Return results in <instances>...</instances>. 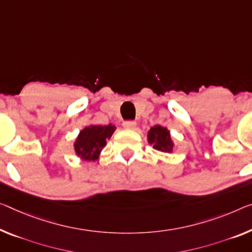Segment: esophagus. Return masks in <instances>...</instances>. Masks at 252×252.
I'll list each match as a JSON object with an SVG mask.
<instances>
[{
	"label": "esophagus",
	"instance_id": "esophagus-1",
	"mask_svg": "<svg viewBox=\"0 0 252 252\" xmlns=\"http://www.w3.org/2000/svg\"><path fill=\"white\" fill-rule=\"evenodd\" d=\"M124 128L125 129H135L136 128V123L135 122H125L123 124Z\"/></svg>",
	"mask_w": 252,
	"mask_h": 252
}]
</instances>
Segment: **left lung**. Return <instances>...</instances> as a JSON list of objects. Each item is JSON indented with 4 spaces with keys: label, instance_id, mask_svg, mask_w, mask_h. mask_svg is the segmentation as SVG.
Returning <instances> with one entry per match:
<instances>
[{
    "label": "left lung",
    "instance_id": "obj_1",
    "mask_svg": "<svg viewBox=\"0 0 252 252\" xmlns=\"http://www.w3.org/2000/svg\"><path fill=\"white\" fill-rule=\"evenodd\" d=\"M148 142L154 150L163 153H171L175 146L170 130L161 125L151 127L148 131Z\"/></svg>",
    "mask_w": 252,
    "mask_h": 252
}]
</instances>
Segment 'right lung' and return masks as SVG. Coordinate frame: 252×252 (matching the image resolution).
I'll use <instances>...</instances> for the list:
<instances>
[{
    "instance_id": "right-lung-1",
    "label": "right lung",
    "mask_w": 252,
    "mask_h": 252,
    "mask_svg": "<svg viewBox=\"0 0 252 252\" xmlns=\"http://www.w3.org/2000/svg\"><path fill=\"white\" fill-rule=\"evenodd\" d=\"M116 126L89 125L80 130L74 141V153L81 161H95L99 158L107 141L113 136Z\"/></svg>"
}]
</instances>
